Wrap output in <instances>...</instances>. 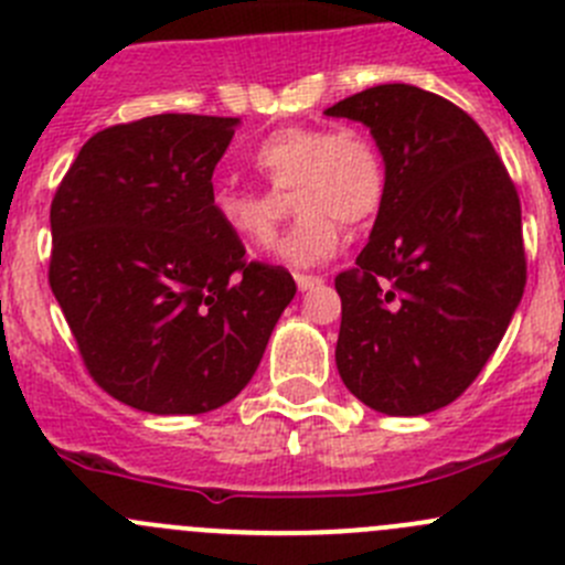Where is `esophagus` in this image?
<instances>
[{
    "mask_svg": "<svg viewBox=\"0 0 565 565\" xmlns=\"http://www.w3.org/2000/svg\"><path fill=\"white\" fill-rule=\"evenodd\" d=\"M324 279L321 277H313V274H297V286L299 291H313V288H319Z\"/></svg>",
    "mask_w": 565,
    "mask_h": 565,
    "instance_id": "obj_1",
    "label": "esophagus"
}]
</instances>
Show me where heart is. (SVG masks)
I'll return each instance as SVG.
<instances>
[{
	"instance_id": "b5f03b06",
	"label": "heart",
	"mask_w": 565,
	"mask_h": 565,
	"mask_svg": "<svg viewBox=\"0 0 565 565\" xmlns=\"http://www.w3.org/2000/svg\"><path fill=\"white\" fill-rule=\"evenodd\" d=\"M252 163L277 193L294 191L299 218L274 246V257L286 266L324 263L341 246V222L360 227L383 205L385 158L358 127H279L257 143ZM211 211L235 241L263 246L277 227L279 202L271 193L222 182L211 193Z\"/></svg>"
}]
</instances>
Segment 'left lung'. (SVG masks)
<instances>
[{
	"label": "left lung",
	"mask_w": 565,
	"mask_h": 565,
	"mask_svg": "<svg viewBox=\"0 0 565 565\" xmlns=\"http://www.w3.org/2000/svg\"><path fill=\"white\" fill-rule=\"evenodd\" d=\"M372 130L385 196L358 268L335 277L343 385L385 416L458 399L497 352L527 282L521 205L469 113L416 85L327 107Z\"/></svg>",
	"instance_id": "left-lung-1"
}]
</instances>
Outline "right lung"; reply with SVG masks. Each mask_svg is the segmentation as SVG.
Returning <instances> with one entry per match:
<instances>
[{
  "label": "right lung",
  "instance_id": "1",
  "mask_svg": "<svg viewBox=\"0 0 565 565\" xmlns=\"http://www.w3.org/2000/svg\"><path fill=\"white\" fill-rule=\"evenodd\" d=\"M238 125L160 113L107 127L52 199V294L96 385L136 411L196 416L235 399L297 294L211 211Z\"/></svg>",
  "mask_w": 565,
  "mask_h": 565
}]
</instances>
